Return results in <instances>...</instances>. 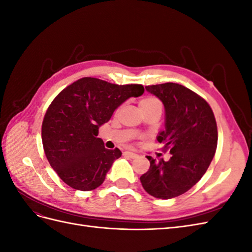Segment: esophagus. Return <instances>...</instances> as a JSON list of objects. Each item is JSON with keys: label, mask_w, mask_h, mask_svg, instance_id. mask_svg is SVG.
Returning a JSON list of instances; mask_svg holds the SVG:
<instances>
[{"label": "esophagus", "mask_w": 252, "mask_h": 252, "mask_svg": "<svg viewBox=\"0 0 252 252\" xmlns=\"http://www.w3.org/2000/svg\"><path fill=\"white\" fill-rule=\"evenodd\" d=\"M124 155L127 156V157H129L130 158H135L136 157H138V155L134 154V152H131V151H125Z\"/></svg>", "instance_id": "34e87169"}]
</instances>
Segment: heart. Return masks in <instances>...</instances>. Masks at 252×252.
Instances as JSON below:
<instances>
[{
	"label": "heart",
	"mask_w": 252,
	"mask_h": 252,
	"mask_svg": "<svg viewBox=\"0 0 252 252\" xmlns=\"http://www.w3.org/2000/svg\"><path fill=\"white\" fill-rule=\"evenodd\" d=\"M151 106H159V107H162L161 103L158 100L157 97L154 96H147V97H144L140 101V107H151Z\"/></svg>",
	"instance_id": "obj_1"
}]
</instances>
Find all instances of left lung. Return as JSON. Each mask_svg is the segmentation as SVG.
I'll list each match as a JSON object with an SVG mask.
<instances>
[{"mask_svg": "<svg viewBox=\"0 0 252 252\" xmlns=\"http://www.w3.org/2000/svg\"><path fill=\"white\" fill-rule=\"evenodd\" d=\"M145 88L164 105L165 129L157 140L171 157L158 162L147 157L150 167L140 180L147 193L168 200L188 191L208 169L218 145L217 122L208 103L184 86L165 83Z\"/></svg>", "mask_w": 252, "mask_h": 252, "instance_id": "left-lung-1", "label": "left lung"}]
</instances>
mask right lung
<instances>
[{
    "label": "right lung",
    "instance_id": "obj_1",
    "mask_svg": "<svg viewBox=\"0 0 252 252\" xmlns=\"http://www.w3.org/2000/svg\"><path fill=\"white\" fill-rule=\"evenodd\" d=\"M144 94L138 84L116 85L83 78L57 95L45 114L42 142L52 169L68 186L89 191L101 186L120 149H106L98 128L129 97Z\"/></svg>",
    "mask_w": 252,
    "mask_h": 252
}]
</instances>
